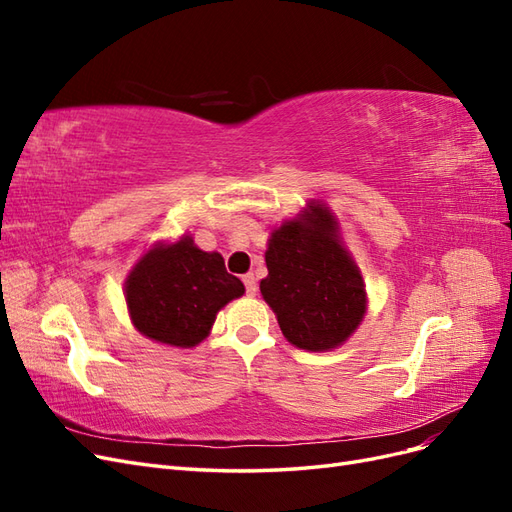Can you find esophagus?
<instances>
[{"label": "esophagus", "instance_id": "obj_1", "mask_svg": "<svg viewBox=\"0 0 512 512\" xmlns=\"http://www.w3.org/2000/svg\"><path fill=\"white\" fill-rule=\"evenodd\" d=\"M243 284H245V292L250 294V297H254V294L258 292V286H256V277H254V273H245V275H243Z\"/></svg>", "mask_w": 512, "mask_h": 512}]
</instances>
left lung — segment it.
<instances>
[{"label": "left lung", "mask_w": 512, "mask_h": 512, "mask_svg": "<svg viewBox=\"0 0 512 512\" xmlns=\"http://www.w3.org/2000/svg\"><path fill=\"white\" fill-rule=\"evenodd\" d=\"M265 262L262 299L292 346L329 352L359 329L367 312L363 275L327 205L312 200L297 218L273 228Z\"/></svg>", "instance_id": "8db88e82"}]
</instances>
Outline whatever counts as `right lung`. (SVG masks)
Returning <instances> with one entry per match:
<instances>
[{
	"label": "right lung",
	"mask_w": 512,
	"mask_h": 512,
	"mask_svg": "<svg viewBox=\"0 0 512 512\" xmlns=\"http://www.w3.org/2000/svg\"><path fill=\"white\" fill-rule=\"evenodd\" d=\"M243 292L222 254L203 252L190 235L156 243L126 277V303L138 333L175 348L203 342L220 309Z\"/></svg>",
	"instance_id": "add662e5"
}]
</instances>
